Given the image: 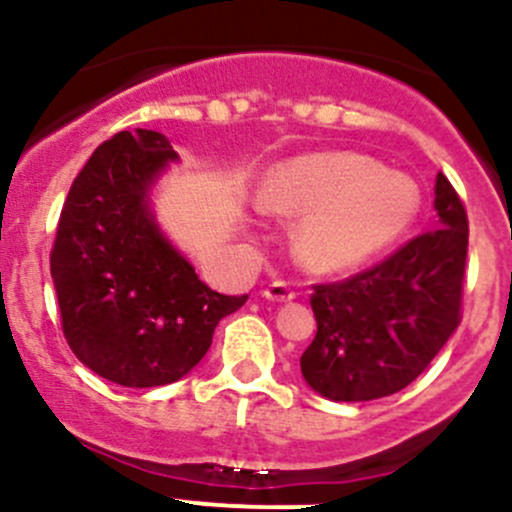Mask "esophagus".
I'll return each instance as SVG.
<instances>
[{"mask_svg":"<svg viewBox=\"0 0 512 512\" xmlns=\"http://www.w3.org/2000/svg\"><path fill=\"white\" fill-rule=\"evenodd\" d=\"M262 297L270 299V302H289V299H294V289L287 285V282L277 280L272 282L270 287L262 289Z\"/></svg>","mask_w":512,"mask_h":512,"instance_id":"esophagus-1","label":"esophagus"}]
</instances>
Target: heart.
Listing matches in <instances>:
<instances>
[{"label":"heart","instance_id":"b5f03b06","mask_svg":"<svg viewBox=\"0 0 512 512\" xmlns=\"http://www.w3.org/2000/svg\"><path fill=\"white\" fill-rule=\"evenodd\" d=\"M275 213L307 215L297 255L319 272L361 265L394 245L421 210V190L404 173L359 153H314L282 163L262 185Z\"/></svg>","mask_w":512,"mask_h":512}]
</instances>
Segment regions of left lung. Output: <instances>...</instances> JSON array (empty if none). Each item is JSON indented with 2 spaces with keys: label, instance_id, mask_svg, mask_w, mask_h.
<instances>
[{
  "label": "left lung",
  "instance_id": "8db88e82",
  "mask_svg": "<svg viewBox=\"0 0 512 512\" xmlns=\"http://www.w3.org/2000/svg\"><path fill=\"white\" fill-rule=\"evenodd\" d=\"M433 208L436 230L349 280L314 285L317 334L299 366L324 399L371 401L406 389L461 324L468 215L443 173Z\"/></svg>",
  "mask_w": 512,
  "mask_h": 512
}]
</instances>
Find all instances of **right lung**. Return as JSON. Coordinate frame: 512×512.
<instances>
[{"label":"right lung","instance_id":"right-lung-1","mask_svg":"<svg viewBox=\"0 0 512 512\" xmlns=\"http://www.w3.org/2000/svg\"><path fill=\"white\" fill-rule=\"evenodd\" d=\"M178 160L158 131H121L96 148L66 195L51 250L61 329L81 364L113 384L183 379L227 314L247 302L213 292L160 232L148 193Z\"/></svg>","mask_w":512,"mask_h":512}]
</instances>
